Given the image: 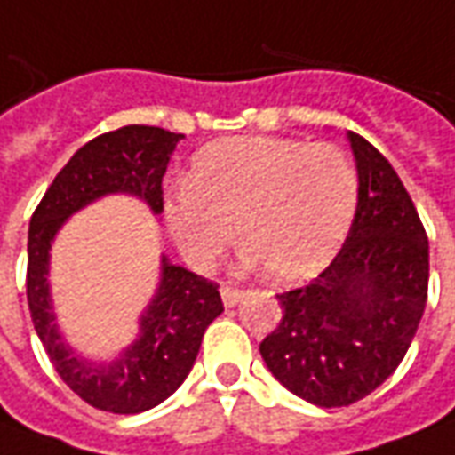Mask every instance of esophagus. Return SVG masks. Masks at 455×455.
Wrapping results in <instances>:
<instances>
[{
	"instance_id": "34e87169",
	"label": "esophagus",
	"mask_w": 455,
	"mask_h": 455,
	"mask_svg": "<svg viewBox=\"0 0 455 455\" xmlns=\"http://www.w3.org/2000/svg\"><path fill=\"white\" fill-rule=\"evenodd\" d=\"M241 298H243V291H238V288L228 285V283H224V285H221V300H224V305H227V307H234V305H236Z\"/></svg>"
}]
</instances>
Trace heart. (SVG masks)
I'll list each match as a JSON object with an SVG mask.
<instances>
[{
    "mask_svg": "<svg viewBox=\"0 0 455 455\" xmlns=\"http://www.w3.org/2000/svg\"><path fill=\"white\" fill-rule=\"evenodd\" d=\"M360 177L335 145L234 138L199 152L189 180L164 199L177 249L212 271L236 236L241 260L275 283H298L335 256L355 219Z\"/></svg>",
    "mask_w": 455,
    "mask_h": 455,
    "instance_id": "1",
    "label": "heart"
}]
</instances>
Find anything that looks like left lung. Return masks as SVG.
I'll return each mask as SVG.
<instances>
[{"label": "left lung", "mask_w": 455, "mask_h": 455, "mask_svg": "<svg viewBox=\"0 0 455 455\" xmlns=\"http://www.w3.org/2000/svg\"><path fill=\"white\" fill-rule=\"evenodd\" d=\"M360 196L345 246L317 278L278 295L260 342L278 382L315 406L364 399L404 360L427 307L428 238L411 196L371 142L347 132Z\"/></svg>", "instance_id": "obj_1"}]
</instances>
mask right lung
I'll return each instance as SVG.
<instances>
[{"instance_id": "1", "label": "right lung", "mask_w": 455, "mask_h": 455, "mask_svg": "<svg viewBox=\"0 0 455 455\" xmlns=\"http://www.w3.org/2000/svg\"><path fill=\"white\" fill-rule=\"evenodd\" d=\"M184 135L125 125L85 142L51 182L28 224L27 300L34 330L63 382L110 414H140L164 402L192 371L202 338L224 313L217 283L162 256L157 293L140 315L138 339L113 362L78 357L59 332L51 307L49 251L63 221L106 195H135L162 214V177Z\"/></svg>"}]
</instances>
